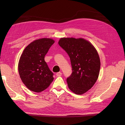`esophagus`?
Masks as SVG:
<instances>
[{
  "instance_id": "34e87169",
  "label": "esophagus",
  "mask_w": 125,
  "mask_h": 125,
  "mask_svg": "<svg viewBox=\"0 0 125 125\" xmlns=\"http://www.w3.org/2000/svg\"><path fill=\"white\" fill-rule=\"evenodd\" d=\"M56 76H58V77H60V76H61V75H62V73H61V72L57 73H56Z\"/></svg>"
}]
</instances>
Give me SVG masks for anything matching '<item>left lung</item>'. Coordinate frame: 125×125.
Instances as JSON below:
<instances>
[{"mask_svg": "<svg viewBox=\"0 0 125 125\" xmlns=\"http://www.w3.org/2000/svg\"><path fill=\"white\" fill-rule=\"evenodd\" d=\"M58 44L68 54L72 66V73L67 79L69 88L77 94L86 92L99 76L100 61L96 49L82 38H61Z\"/></svg>", "mask_w": 125, "mask_h": 125, "instance_id": "obj_1", "label": "left lung"}]
</instances>
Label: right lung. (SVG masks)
<instances>
[{
  "label": "right lung",
  "mask_w": 125,
  "mask_h": 125,
  "mask_svg": "<svg viewBox=\"0 0 125 125\" xmlns=\"http://www.w3.org/2000/svg\"><path fill=\"white\" fill-rule=\"evenodd\" d=\"M55 42L52 39L42 38L31 42L25 48L18 64L20 78L27 88L35 92L46 90L53 81L44 56Z\"/></svg>",
  "instance_id": "add662e5"
}]
</instances>
